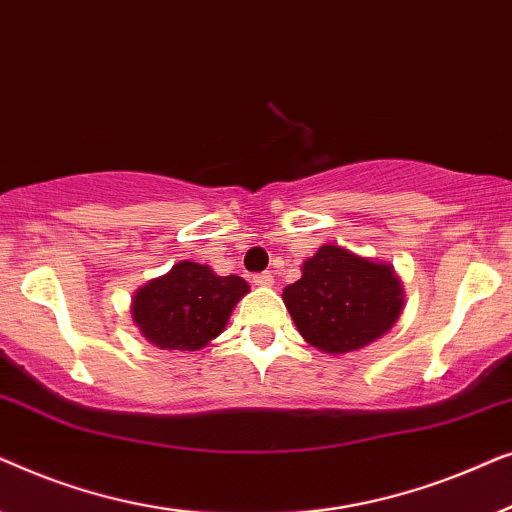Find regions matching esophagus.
<instances>
[{"instance_id":"obj_1","label":"esophagus","mask_w":512,"mask_h":512,"mask_svg":"<svg viewBox=\"0 0 512 512\" xmlns=\"http://www.w3.org/2000/svg\"><path fill=\"white\" fill-rule=\"evenodd\" d=\"M254 284L256 286H272V275L270 272H258V275H254Z\"/></svg>"}]
</instances>
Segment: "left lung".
Here are the masks:
<instances>
[{
	"label": "left lung",
	"mask_w": 512,
	"mask_h": 512,
	"mask_svg": "<svg viewBox=\"0 0 512 512\" xmlns=\"http://www.w3.org/2000/svg\"><path fill=\"white\" fill-rule=\"evenodd\" d=\"M286 310L312 347L345 354L382 338L403 312V286L389 263L324 244L284 289Z\"/></svg>",
	"instance_id": "left-lung-1"
}]
</instances>
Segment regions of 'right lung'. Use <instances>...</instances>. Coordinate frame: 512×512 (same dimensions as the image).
<instances>
[{
    "mask_svg": "<svg viewBox=\"0 0 512 512\" xmlns=\"http://www.w3.org/2000/svg\"><path fill=\"white\" fill-rule=\"evenodd\" d=\"M244 293L249 284L242 277H219L209 265L181 261L137 289L130 312L151 345L198 352L226 328Z\"/></svg>",
    "mask_w": 512,
    "mask_h": 512,
    "instance_id": "right-lung-1",
    "label": "right lung"
}]
</instances>
